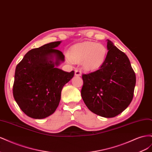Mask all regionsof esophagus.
Returning <instances> with one entry per match:
<instances>
[{
  "instance_id": "obj_1",
  "label": "esophagus",
  "mask_w": 152,
  "mask_h": 152,
  "mask_svg": "<svg viewBox=\"0 0 152 152\" xmlns=\"http://www.w3.org/2000/svg\"><path fill=\"white\" fill-rule=\"evenodd\" d=\"M75 75L78 77L81 76V75H82L81 70H79V69H77V70H75Z\"/></svg>"
}]
</instances>
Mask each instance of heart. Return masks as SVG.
<instances>
[{
    "instance_id": "obj_1",
    "label": "heart",
    "mask_w": 152,
    "mask_h": 152,
    "mask_svg": "<svg viewBox=\"0 0 152 152\" xmlns=\"http://www.w3.org/2000/svg\"><path fill=\"white\" fill-rule=\"evenodd\" d=\"M107 56L108 49L104 45L86 41L72 46L68 59L71 63H82L87 71H95L103 66Z\"/></svg>"
}]
</instances>
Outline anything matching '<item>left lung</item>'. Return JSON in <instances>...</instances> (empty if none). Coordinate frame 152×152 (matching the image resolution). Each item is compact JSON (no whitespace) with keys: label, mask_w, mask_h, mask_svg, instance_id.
Here are the masks:
<instances>
[{"label":"left lung","mask_w":152,"mask_h":152,"mask_svg":"<svg viewBox=\"0 0 152 152\" xmlns=\"http://www.w3.org/2000/svg\"><path fill=\"white\" fill-rule=\"evenodd\" d=\"M107 49L108 56L103 66L82 75L81 96L92 112L111 118L122 113L131 103L136 75L127 55L109 40Z\"/></svg>","instance_id":"left-lung-1"}]
</instances>
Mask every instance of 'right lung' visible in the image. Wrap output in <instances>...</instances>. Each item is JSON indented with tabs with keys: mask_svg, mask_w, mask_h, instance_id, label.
Wrapping results in <instances>:
<instances>
[{
	"mask_svg": "<svg viewBox=\"0 0 152 152\" xmlns=\"http://www.w3.org/2000/svg\"><path fill=\"white\" fill-rule=\"evenodd\" d=\"M60 43L57 41L32 49L16 67L14 98L31 118L41 119L53 114L60 102L63 87L74 75V71L66 72L55 67L65 58L61 51L55 49Z\"/></svg>",
	"mask_w": 152,
	"mask_h": 152,
	"instance_id": "1",
	"label": "right lung"
}]
</instances>
